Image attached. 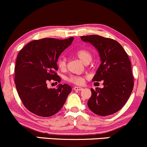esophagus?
Masks as SVG:
<instances>
[{
  "label": "esophagus",
  "instance_id": "obj_1",
  "mask_svg": "<svg viewBox=\"0 0 147 147\" xmlns=\"http://www.w3.org/2000/svg\"><path fill=\"white\" fill-rule=\"evenodd\" d=\"M83 89V88H81V87H79V86H76L74 88V90L75 91H80V90H82Z\"/></svg>",
  "mask_w": 147,
  "mask_h": 147
}]
</instances>
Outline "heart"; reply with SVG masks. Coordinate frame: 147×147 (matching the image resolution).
<instances>
[{
  "mask_svg": "<svg viewBox=\"0 0 147 147\" xmlns=\"http://www.w3.org/2000/svg\"><path fill=\"white\" fill-rule=\"evenodd\" d=\"M76 56L80 59L84 64L87 62H90L92 59V55L90 52L88 51V50L85 49H80L77 50L75 53ZM57 66L59 69L61 71H64L66 69V59L64 57L59 58L57 61ZM69 80L71 83H75V84H82L83 83V78L82 77L76 76H71L69 78Z\"/></svg>",
  "mask_w": 147,
  "mask_h": 147,
  "instance_id": "1",
  "label": "heart"
}]
</instances>
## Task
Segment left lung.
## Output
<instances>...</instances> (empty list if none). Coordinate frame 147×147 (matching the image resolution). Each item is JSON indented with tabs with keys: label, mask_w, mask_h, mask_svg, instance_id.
<instances>
[{
	"label": "left lung",
	"mask_w": 147,
	"mask_h": 147,
	"mask_svg": "<svg viewBox=\"0 0 147 147\" xmlns=\"http://www.w3.org/2000/svg\"><path fill=\"white\" fill-rule=\"evenodd\" d=\"M81 40L89 42L98 51L101 64L92 81L103 80V88H91L88 102L90 109L99 116L116 113L127 102L134 86L131 63L121 44L98 35L84 36Z\"/></svg>",
	"instance_id": "left-lung-1"
}]
</instances>
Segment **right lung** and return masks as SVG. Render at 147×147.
<instances>
[{
	"label": "right lung",
	"instance_id": "add662e5",
	"mask_svg": "<svg viewBox=\"0 0 147 147\" xmlns=\"http://www.w3.org/2000/svg\"><path fill=\"white\" fill-rule=\"evenodd\" d=\"M74 38L59 40L43 38L26 44L17 55L15 67V83L24 107L37 116L49 117L55 115L65 103L71 88L59 84L48 88L51 80L60 83L56 71L61 53L73 42Z\"/></svg>",
	"mask_w": 147,
	"mask_h": 147
}]
</instances>
